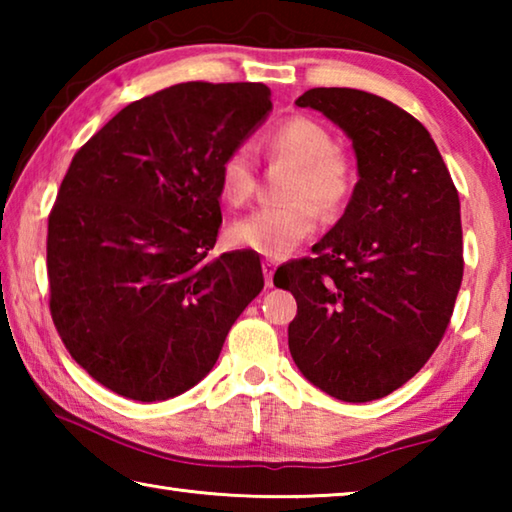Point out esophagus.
Returning a JSON list of instances; mask_svg holds the SVG:
<instances>
[{"mask_svg": "<svg viewBox=\"0 0 512 512\" xmlns=\"http://www.w3.org/2000/svg\"><path fill=\"white\" fill-rule=\"evenodd\" d=\"M262 268H264V280H266V287H273V273H275L277 264H275V262H271V259H266V262L262 264Z\"/></svg>", "mask_w": 512, "mask_h": 512, "instance_id": "34e87169", "label": "esophagus"}]
</instances>
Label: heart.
I'll list each match as a JSON object with an SVG mask.
<instances>
[{"label": "heart", "instance_id": "1", "mask_svg": "<svg viewBox=\"0 0 512 512\" xmlns=\"http://www.w3.org/2000/svg\"><path fill=\"white\" fill-rule=\"evenodd\" d=\"M268 158L296 162L284 196L287 201L262 205L225 230L228 246L280 259L314 232L318 207L334 212L348 201L354 171L348 155L336 149L334 137L320 121L296 115L275 124L262 137ZM257 187V160L248 144H237L219 164V189L230 205L250 201Z\"/></svg>", "mask_w": 512, "mask_h": 512}]
</instances>
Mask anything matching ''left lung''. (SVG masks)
I'll return each instance as SVG.
<instances>
[{"mask_svg":"<svg viewBox=\"0 0 512 512\" xmlns=\"http://www.w3.org/2000/svg\"><path fill=\"white\" fill-rule=\"evenodd\" d=\"M343 128L359 183L339 223L275 271L298 302L289 350L302 375L343 402L406 384L443 341L463 280L461 203L418 119L377 94L314 88L296 101Z\"/></svg>","mask_w":512,"mask_h":512,"instance_id":"8db88e82","label":"left lung"}]
</instances>
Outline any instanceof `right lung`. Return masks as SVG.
I'll return each instance as SVG.
<instances>
[{
	"instance_id": "1",
	"label": "right lung",
	"mask_w": 512,
	"mask_h": 512,
	"mask_svg": "<svg viewBox=\"0 0 512 512\" xmlns=\"http://www.w3.org/2000/svg\"><path fill=\"white\" fill-rule=\"evenodd\" d=\"M271 108L264 83H178L76 151L49 214V309L72 359L112 393L189 391L264 289L253 250H210L219 164Z\"/></svg>"
}]
</instances>
